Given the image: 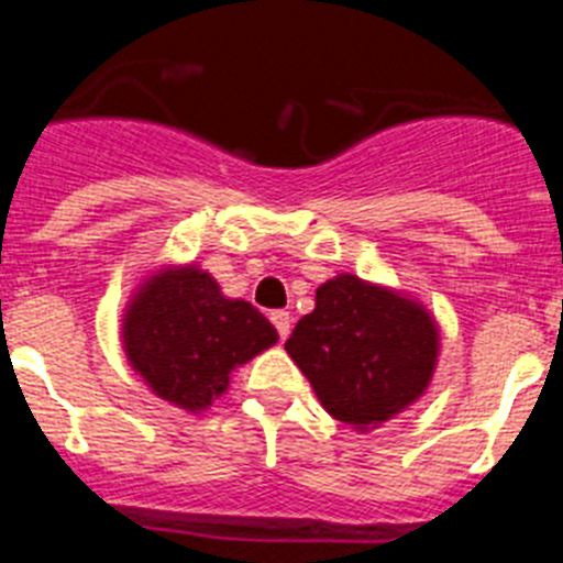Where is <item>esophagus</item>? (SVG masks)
I'll use <instances>...</instances> for the list:
<instances>
[{"instance_id":"esophagus-1","label":"esophagus","mask_w":563,"mask_h":563,"mask_svg":"<svg viewBox=\"0 0 563 563\" xmlns=\"http://www.w3.org/2000/svg\"><path fill=\"white\" fill-rule=\"evenodd\" d=\"M271 321H273V327H276L278 338H282V341H285V338L290 335V327H292L290 312H285V310H273V312H271Z\"/></svg>"}]
</instances>
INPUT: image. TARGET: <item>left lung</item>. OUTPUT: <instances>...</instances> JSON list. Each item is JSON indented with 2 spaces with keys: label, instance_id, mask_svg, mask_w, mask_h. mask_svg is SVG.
I'll return each instance as SVG.
<instances>
[{
  "label": "left lung",
  "instance_id": "obj_1",
  "mask_svg": "<svg viewBox=\"0 0 563 563\" xmlns=\"http://www.w3.org/2000/svg\"><path fill=\"white\" fill-rule=\"evenodd\" d=\"M434 318L400 292L330 278L316 310L296 324L285 350L318 400L352 429H375L426 391L440 350Z\"/></svg>",
  "mask_w": 563,
  "mask_h": 563
}]
</instances>
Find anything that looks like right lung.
<instances>
[{
    "mask_svg": "<svg viewBox=\"0 0 563 563\" xmlns=\"http://www.w3.org/2000/svg\"><path fill=\"white\" fill-rule=\"evenodd\" d=\"M276 341V327L251 301L225 298L194 265L148 278L123 318L134 372L188 411L208 409L228 389V375Z\"/></svg>",
    "mask_w": 563,
    "mask_h": 563,
    "instance_id": "obj_1",
    "label": "right lung"
}]
</instances>
